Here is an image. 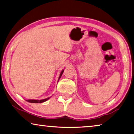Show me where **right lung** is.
<instances>
[{"mask_svg":"<svg viewBox=\"0 0 134 134\" xmlns=\"http://www.w3.org/2000/svg\"><path fill=\"white\" fill-rule=\"evenodd\" d=\"M64 70L63 69L62 71H61V72H60V74L59 75V79H58V81H59V79L60 78V77H61V76H62V75L63 74V72H64ZM49 98V97L47 98H45V99L40 100H26V101H27V102H28L32 103H43V102H46V101L48 100Z\"/></svg>","mask_w":134,"mask_h":134,"instance_id":"1","label":"right lung"}]
</instances>
